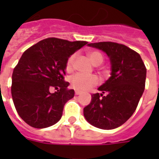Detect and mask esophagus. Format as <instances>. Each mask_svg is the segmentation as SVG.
<instances>
[{
  "instance_id": "esophagus-1",
  "label": "esophagus",
  "mask_w": 159,
  "mask_h": 159,
  "mask_svg": "<svg viewBox=\"0 0 159 159\" xmlns=\"http://www.w3.org/2000/svg\"><path fill=\"white\" fill-rule=\"evenodd\" d=\"M75 94L80 95V94H81V92H80V91H77H77H75Z\"/></svg>"
}]
</instances>
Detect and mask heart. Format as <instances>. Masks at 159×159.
Returning <instances> with one entry per match:
<instances>
[{
  "instance_id": "1",
  "label": "heart",
  "mask_w": 159,
  "mask_h": 159,
  "mask_svg": "<svg viewBox=\"0 0 159 159\" xmlns=\"http://www.w3.org/2000/svg\"><path fill=\"white\" fill-rule=\"evenodd\" d=\"M77 54L72 53L68 57L66 63V69L72 70ZM89 57L94 65H100L103 62V56L99 51H92L89 53ZM71 85L73 88L79 91H86L94 87L100 82L99 77L97 75H85L82 73H77L71 77Z\"/></svg>"
}]
</instances>
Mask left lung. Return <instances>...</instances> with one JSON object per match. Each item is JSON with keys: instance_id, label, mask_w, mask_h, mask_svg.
<instances>
[{"instance_id": "1", "label": "left lung", "mask_w": 159, "mask_h": 159, "mask_svg": "<svg viewBox=\"0 0 159 159\" xmlns=\"http://www.w3.org/2000/svg\"><path fill=\"white\" fill-rule=\"evenodd\" d=\"M88 46L108 55L111 76L98 88L102 94L92 95L83 114L92 125L113 129L125 123L135 111L145 87V65L137 52L121 43L99 42Z\"/></svg>"}]
</instances>
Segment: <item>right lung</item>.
Listing matches in <instances>:
<instances>
[{"label": "right lung", "mask_w": 159, "mask_h": 159, "mask_svg": "<svg viewBox=\"0 0 159 159\" xmlns=\"http://www.w3.org/2000/svg\"><path fill=\"white\" fill-rule=\"evenodd\" d=\"M87 43L48 38L24 52L12 73L11 95L17 113L29 125L47 128L61 119L65 103L74 97L64 81L67 60Z\"/></svg>", "instance_id": "obj_1"}]
</instances>
